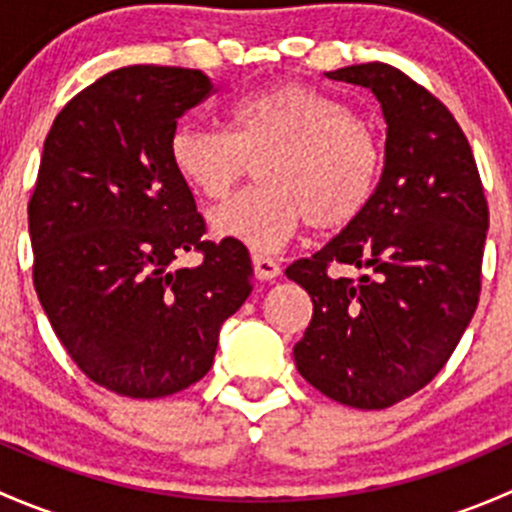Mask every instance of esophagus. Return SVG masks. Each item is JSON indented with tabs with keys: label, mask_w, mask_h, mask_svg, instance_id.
I'll return each mask as SVG.
<instances>
[{
	"label": "esophagus",
	"mask_w": 512,
	"mask_h": 512,
	"mask_svg": "<svg viewBox=\"0 0 512 512\" xmlns=\"http://www.w3.org/2000/svg\"><path fill=\"white\" fill-rule=\"evenodd\" d=\"M252 267H255V277L262 282L275 280V277H280V272H282L280 262L272 260V257H265V255H252Z\"/></svg>",
	"instance_id": "esophagus-1"
}]
</instances>
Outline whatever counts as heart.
<instances>
[{"mask_svg": "<svg viewBox=\"0 0 512 512\" xmlns=\"http://www.w3.org/2000/svg\"><path fill=\"white\" fill-rule=\"evenodd\" d=\"M227 131L180 123L170 163L205 200H223L255 163L260 185L210 215L215 235L257 252L282 247L304 223L342 230L371 203L381 175L374 128L307 84L252 91L227 106Z\"/></svg>", "mask_w": 512, "mask_h": 512, "instance_id": "1", "label": "heart"}]
</instances>
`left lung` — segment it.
Returning a JSON list of instances; mask_svg holds the SVG:
<instances>
[{
    "label": "left lung",
    "instance_id": "1",
    "mask_svg": "<svg viewBox=\"0 0 512 512\" xmlns=\"http://www.w3.org/2000/svg\"><path fill=\"white\" fill-rule=\"evenodd\" d=\"M327 76L379 98L386 153L364 213L285 270L314 304L294 364L329 399L379 411L423 389L461 342L478 307L488 203L466 133L431 91L379 61ZM332 264L365 275L334 281Z\"/></svg>",
    "mask_w": 512,
    "mask_h": 512
}]
</instances>
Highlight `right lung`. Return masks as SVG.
<instances>
[{
  "instance_id": "1",
  "label": "right lung",
  "mask_w": 512,
  "mask_h": 512,
  "mask_svg": "<svg viewBox=\"0 0 512 512\" xmlns=\"http://www.w3.org/2000/svg\"><path fill=\"white\" fill-rule=\"evenodd\" d=\"M210 94L198 69L123 66L71 98L44 141L29 200L36 294L74 364L118 396L203 379L252 292L247 247L205 240L170 163L178 118ZM185 251L198 266L174 265Z\"/></svg>"
}]
</instances>
